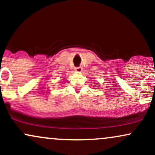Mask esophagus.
<instances>
[{
	"label": "esophagus",
	"mask_w": 155,
	"mask_h": 155,
	"mask_svg": "<svg viewBox=\"0 0 155 155\" xmlns=\"http://www.w3.org/2000/svg\"><path fill=\"white\" fill-rule=\"evenodd\" d=\"M75 71H76V72H77V73H81V71H82V68H81V67H77L75 68Z\"/></svg>",
	"instance_id": "esophagus-1"
}]
</instances>
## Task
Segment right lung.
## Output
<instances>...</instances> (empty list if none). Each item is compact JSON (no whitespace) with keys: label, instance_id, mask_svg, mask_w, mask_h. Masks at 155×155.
<instances>
[{"label":"right lung","instance_id":"right-lung-1","mask_svg":"<svg viewBox=\"0 0 155 155\" xmlns=\"http://www.w3.org/2000/svg\"><path fill=\"white\" fill-rule=\"evenodd\" d=\"M63 80H64V79H63Z\"/></svg>","mask_w":155,"mask_h":155}]
</instances>
